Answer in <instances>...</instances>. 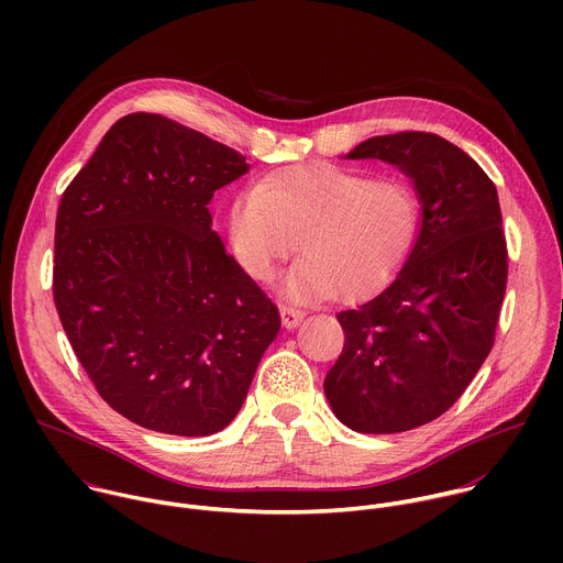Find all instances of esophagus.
I'll use <instances>...</instances> for the list:
<instances>
[{
    "label": "esophagus",
    "instance_id": "esophagus-1",
    "mask_svg": "<svg viewBox=\"0 0 563 563\" xmlns=\"http://www.w3.org/2000/svg\"><path fill=\"white\" fill-rule=\"evenodd\" d=\"M305 311L302 309H296L291 305H280V320H283V328L287 330H294L298 328V323L302 320Z\"/></svg>",
    "mask_w": 563,
    "mask_h": 563
}]
</instances>
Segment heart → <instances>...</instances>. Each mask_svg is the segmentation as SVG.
I'll use <instances>...</instances> for the list:
<instances>
[{"mask_svg":"<svg viewBox=\"0 0 563 563\" xmlns=\"http://www.w3.org/2000/svg\"><path fill=\"white\" fill-rule=\"evenodd\" d=\"M229 245L252 278L269 280L298 240L302 258L285 274L289 298L358 300L406 265L421 229V200L404 180L311 165L276 172L229 209Z\"/></svg>","mask_w":563,"mask_h":563,"instance_id":"obj_1","label":"heart"}]
</instances>
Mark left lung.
<instances>
[{"mask_svg":"<svg viewBox=\"0 0 563 563\" xmlns=\"http://www.w3.org/2000/svg\"><path fill=\"white\" fill-rule=\"evenodd\" d=\"M345 157L404 172L421 229L394 280L336 316L345 345L325 396L356 432H408L448 412L493 350L508 280L499 196L465 151L434 133L376 135Z\"/></svg>","mask_w":563,"mask_h":563,"instance_id":"8db88e82","label":"left lung"}]
</instances>
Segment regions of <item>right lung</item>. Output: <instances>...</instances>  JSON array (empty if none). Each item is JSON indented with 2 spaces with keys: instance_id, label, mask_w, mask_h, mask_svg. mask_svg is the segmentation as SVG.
<instances>
[{
  "instance_id": "add662e5",
  "label": "right lung",
  "mask_w": 563,
  "mask_h": 563,
  "mask_svg": "<svg viewBox=\"0 0 563 563\" xmlns=\"http://www.w3.org/2000/svg\"><path fill=\"white\" fill-rule=\"evenodd\" d=\"M245 155L155 113L118 120L66 187L53 298L107 404L163 434L227 428L278 336L276 305L222 247L207 205Z\"/></svg>"
}]
</instances>
